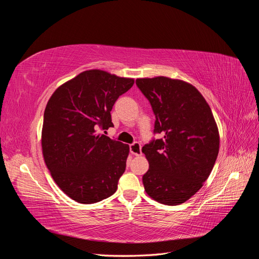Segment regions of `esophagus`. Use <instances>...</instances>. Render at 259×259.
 Returning <instances> with one entry per match:
<instances>
[{
	"mask_svg": "<svg viewBox=\"0 0 259 259\" xmlns=\"http://www.w3.org/2000/svg\"><path fill=\"white\" fill-rule=\"evenodd\" d=\"M130 151L134 155H142V145L135 142L134 144H132L130 146Z\"/></svg>",
	"mask_w": 259,
	"mask_h": 259,
	"instance_id": "34e87169",
	"label": "esophagus"
}]
</instances>
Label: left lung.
I'll use <instances>...</instances> for the list:
<instances>
[{
  "label": "left lung",
  "instance_id": "left-lung-1",
  "mask_svg": "<svg viewBox=\"0 0 259 259\" xmlns=\"http://www.w3.org/2000/svg\"><path fill=\"white\" fill-rule=\"evenodd\" d=\"M136 85L152 107L154 134L162 135L143 147L149 162L145 190L162 204H182L214 167L219 151L214 115L201 93L185 81L156 76L137 79Z\"/></svg>",
  "mask_w": 259,
  "mask_h": 259
}]
</instances>
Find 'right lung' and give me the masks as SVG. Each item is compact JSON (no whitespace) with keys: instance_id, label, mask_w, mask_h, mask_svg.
Returning <instances> with one entry per match:
<instances>
[{"instance_id":"obj_1","label":"right lung","mask_w":259,"mask_h":259,"mask_svg":"<svg viewBox=\"0 0 259 259\" xmlns=\"http://www.w3.org/2000/svg\"><path fill=\"white\" fill-rule=\"evenodd\" d=\"M134 84L103 70H88L54 92L46 105L42 151L55 183L72 200L93 204L117 189L128 145L98 134L113 126L116 99Z\"/></svg>"}]
</instances>
